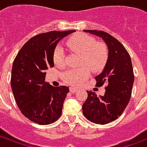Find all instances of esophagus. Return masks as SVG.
Wrapping results in <instances>:
<instances>
[{"mask_svg": "<svg viewBox=\"0 0 147 147\" xmlns=\"http://www.w3.org/2000/svg\"><path fill=\"white\" fill-rule=\"evenodd\" d=\"M78 90L77 88H75V87H70V92L71 93H76Z\"/></svg>", "mask_w": 147, "mask_h": 147, "instance_id": "34e87169", "label": "esophagus"}]
</instances>
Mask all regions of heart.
I'll list each match as a JSON object with an SVG mask.
<instances>
[{
	"label": "heart",
	"mask_w": 147,
	"mask_h": 147,
	"mask_svg": "<svg viewBox=\"0 0 147 147\" xmlns=\"http://www.w3.org/2000/svg\"><path fill=\"white\" fill-rule=\"evenodd\" d=\"M68 48L80 55L79 64L83 65L76 68H71L64 71L62 77L65 83L72 86H79L90 76V69L99 71L105 67L109 58V49L105 43L97 42L94 37L86 34H77L67 41ZM66 55L61 45L56 47L53 53V61L56 65L63 66L65 64Z\"/></svg>",
	"instance_id": "heart-1"
}]
</instances>
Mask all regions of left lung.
Instances as JSON below:
<instances>
[{
  "instance_id": "obj_1",
  "label": "left lung",
  "mask_w": 147,
  "mask_h": 147,
  "mask_svg": "<svg viewBox=\"0 0 147 147\" xmlns=\"http://www.w3.org/2000/svg\"><path fill=\"white\" fill-rule=\"evenodd\" d=\"M102 38L109 49V58L102 73L95 77L96 86L106 84L103 96L88 91L83 104L84 117L90 122L106 124L117 120L129 103L134 83L130 55L117 38L102 30H83Z\"/></svg>"
}]
</instances>
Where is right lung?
Returning <instances> with one entry per match:
<instances>
[{
    "label": "right lung",
    "mask_w": 147,
    "mask_h": 147,
    "mask_svg": "<svg viewBox=\"0 0 147 147\" xmlns=\"http://www.w3.org/2000/svg\"><path fill=\"white\" fill-rule=\"evenodd\" d=\"M76 30L49 31L29 39L20 49L12 64L11 86L21 113L40 125L60 118L67 94L66 86L45 83L46 70L54 66L53 53L60 40Z\"/></svg>",
    "instance_id": "add662e5"
}]
</instances>
